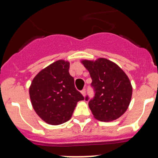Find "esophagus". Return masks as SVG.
<instances>
[{
	"mask_svg": "<svg viewBox=\"0 0 158 158\" xmlns=\"http://www.w3.org/2000/svg\"><path fill=\"white\" fill-rule=\"evenodd\" d=\"M81 94H82L84 97H85V95H86V90H85V89H84V90H81Z\"/></svg>",
	"mask_w": 158,
	"mask_h": 158,
	"instance_id": "obj_1",
	"label": "esophagus"
}]
</instances>
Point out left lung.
Instances as JSON below:
<instances>
[{
  "label": "left lung",
  "instance_id": "8db88e82",
  "mask_svg": "<svg viewBox=\"0 0 158 158\" xmlns=\"http://www.w3.org/2000/svg\"><path fill=\"white\" fill-rule=\"evenodd\" d=\"M92 79L91 86L95 91L88 105L94 118L99 121L117 119L127 110L132 87L129 78L121 68L110 60L100 58L96 61L82 60ZM88 100V97H86Z\"/></svg>",
  "mask_w": 158,
  "mask_h": 158
}]
</instances>
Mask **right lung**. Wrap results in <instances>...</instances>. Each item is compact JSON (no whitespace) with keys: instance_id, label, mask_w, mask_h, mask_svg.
<instances>
[{"instance_id":"obj_1","label":"right lung","mask_w":158,"mask_h":158,"mask_svg":"<svg viewBox=\"0 0 158 158\" xmlns=\"http://www.w3.org/2000/svg\"><path fill=\"white\" fill-rule=\"evenodd\" d=\"M69 61L58 60L40 71L32 80L30 97L36 114L52 126L62 124L72 116L77 102L84 100L69 74Z\"/></svg>"}]
</instances>
